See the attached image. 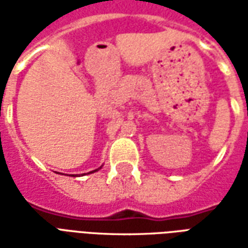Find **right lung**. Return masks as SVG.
Returning <instances> with one entry per match:
<instances>
[{"instance_id":"right-lung-1","label":"right lung","mask_w":248,"mask_h":248,"mask_svg":"<svg viewBox=\"0 0 248 248\" xmlns=\"http://www.w3.org/2000/svg\"><path fill=\"white\" fill-rule=\"evenodd\" d=\"M102 167V166H101ZM101 167H98V169H95V170H93V171H90L89 172V174H92V172H95V171H98V170H99V169H101Z\"/></svg>"}]
</instances>
